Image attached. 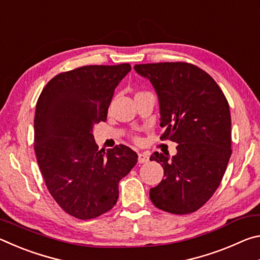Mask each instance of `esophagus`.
<instances>
[{"label": "esophagus", "mask_w": 260, "mask_h": 260, "mask_svg": "<svg viewBox=\"0 0 260 260\" xmlns=\"http://www.w3.org/2000/svg\"><path fill=\"white\" fill-rule=\"evenodd\" d=\"M139 162L140 164H144V162L149 161V156L147 153H139Z\"/></svg>", "instance_id": "34e87169"}]
</instances>
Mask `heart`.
<instances>
[{"instance_id":"heart-1","label":"heart","mask_w":260,"mask_h":260,"mask_svg":"<svg viewBox=\"0 0 260 260\" xmlns=\"http://www.w3.org/2000/svg\"><path fill=\"white\" fill-rule=\"evenodd\" d=\"M138 94H140V93H138ZM135 141H136V142H139V141H140V140H139L138 138H136V139H135Z\"/></svg>"}]
</instances>
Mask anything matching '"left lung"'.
Instances as JSON below:
<instances>
[{
	"label": "left lung",
	"instance_id": "8db88e82",
	"mask_svg": "<svg viewBox=\"0 0 260 260\" xmlns=\"http://www.w3.org/2000/svg\"><path fill=\"white\" fill-rule=\"evenodd\" d=\"M159 101L160 140L178 144L170 158L153 152L164 179L150 189L156 208L174 214L195 212L217 190L232 155L230 105L212 77L184 61L138 64Z\"/></svg>",
	"mask_w": 260,
	"mask_h": 260
}]
</instances>
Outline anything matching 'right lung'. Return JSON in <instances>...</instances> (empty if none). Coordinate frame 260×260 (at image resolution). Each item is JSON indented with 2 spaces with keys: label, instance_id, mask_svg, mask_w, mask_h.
<instances>
[{
  "label": "right lung",
  "instance_id": "right-lung-1",
  "mask_svg": "<svg viewBox=\"0 0 260 260\" xmlns=\"http://www.w3.org/2000/svg\"><path fill=\"white\" fill-rule=\"evenodd\" d=\"M129 64L88 65L57 74L39 96L34 150L50 195L65 212L88 220L117 203L120 180L138 155L116 146L99 150L93 129L107 120L116 87Z\"/></svg>",
  "mask_w": 260,
  "mask_h": 260
}]
</instances>
